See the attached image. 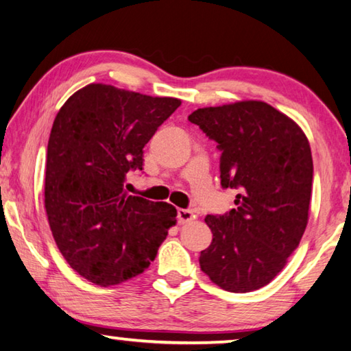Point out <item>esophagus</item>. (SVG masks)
Instances as JSON below:
<instances>
[{
  "instance_id": "obj_1",
  "label": "esophagus",
  "mask_w": 351,
  "mask_h": 351,
  "mask_svg": "<svg viewBox=\"0 0 351 351\" xmlns=\"http://www.w3.org/2000/svg\"><path fill=\"white\" fill-rule=\"evenodd\" d=\"M196 218L195 213L192 210L189 208H178V221L184 224V222H189V221H193Z\"/></svg>"
}]
</instances>
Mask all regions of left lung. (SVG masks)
<instances>
[{"mask_svg":"<svg viewBox=\"0 0 351 351\" xmlns=\"http://www.w3.org/2000/svg\"><path fill=\"white\" fill-rule=\"evenodd\" d=\"M221 152V186L237 208L207 215L212 244L201 270L232 293L269 284L299 245L308 221L313 159L295 121L263 101L204 107L189 117Z\"/></svg>","mask_w":351,"mask_h":351,"instance_id":"8db88e82","label":"left lung"}]
</instances>
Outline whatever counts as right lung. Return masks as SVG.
Instances as JSON below:
<instances>
[{
    "instance_id": "1",
    "label": "right lung",
    "mask_w": 351,
    "mask_h": 351,
    "mask_svg": "<svg viewBox=\"0 0 351 351\" xmlns=\"http://www.w3.org/2000/svg\"><path fill=\"white\" fill-rule=\"evenodd\" d=\"M181 106L107 84L75 92L53 121L44 204L62 256L82 278L109 287L149 269L176 224V208L127 195L143 149Z\"/></svg>"
}]
</instances>
